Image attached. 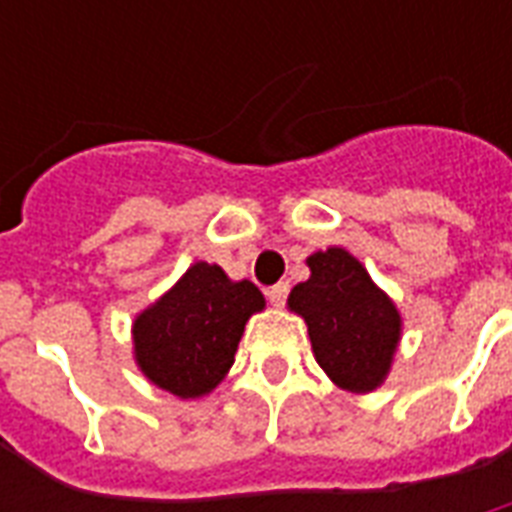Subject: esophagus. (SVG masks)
<instances>
[{
    "label": "esophagus",
    "mask_w": 512,
    "mask_h": 512,
    "mask_svg": "<svg viewBox=\"0 0 512 512\" xmlns=\"http://www.w3.org/2000/svg\"><path fill=\"white\" fill-rule=\"evenodd\" d=\"M287 295H289V284H273L271 289H268V300H271V305H276V308H281V305L287 303Z\"/></svg>",
    "instance_id": "obj_1"
}]
</instances>
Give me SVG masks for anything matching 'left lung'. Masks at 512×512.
Masks as SVG:
<instances>
[{
  "label": "left lung",
  "instance_id": "8db88e82",
  "mask_svg": "<svg viewBox=\"0 0 512 512\" xmlns=\"http://www.w3.org/2000/svg\"><path fill=\"white\" fill-rule=\"evenodd\" d=\"M308 281L289 292L287 308L308 327L313 356L337 388L372 393L385 382L401 342V313L348 249L308 255Z\"/></svg>",
  "mask_w": 512,
  "mask_h": 512
}]
</instances>
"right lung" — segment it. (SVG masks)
Segmentation results:
<instances>
[{
    "mask_svg": "<svg viewBox=\"0 0 512 512\" xmlns=\"http://www.w3.org/2000/svg\"><path fill=\"white\" fill-rule=\"evenodd\" d=\"M265 308L252 281L228 279L220 265L193 263L132 321V356L151 385L201 398L225 380L247 321Z\"/></svg>",
    "mask_w": 512,
    "mask_h": 512,
    "instance_id": "right-lung-1",
    "label": "right lung"
}]
</instances>
